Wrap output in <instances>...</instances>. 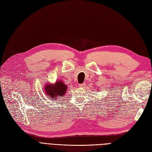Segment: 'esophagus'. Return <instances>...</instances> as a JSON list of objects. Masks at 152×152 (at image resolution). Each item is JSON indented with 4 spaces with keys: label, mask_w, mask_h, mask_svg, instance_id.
Returning <instances> with one entry per match:
<instances>
[{
    "label": "esophagus",
    "mask_w": 152,
    "mask_h": 152,
    "mask_svg": "<svg viewBox=\"0 0 152 152\" xmlns=\"http://www.w3.org/2000/svg\"><path fill=\"white\" fill-rule=\"evenodd\" d=\"M86 83H83V84H79V87H81V88H84V87H86Z\"/></svg>",
    "instance_id": "1"
}]
</instances>
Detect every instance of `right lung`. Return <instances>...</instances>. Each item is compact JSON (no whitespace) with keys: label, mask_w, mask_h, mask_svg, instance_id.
Masks as SVG:
<instances>
[{"label":"right lung","mask_w":152,"mask_h":152,"mask_svg":"<svg viewBox=\"0 0 152 152\" xmlns=\"http://www.w3.org/2000/svg\"><path fill=\"white\" fill-rule=\"evenodd\" d=\"M67 89L68 87L65 84L61 81H58L53 86L51 84L47 85L45 87V91L50 96V98L54 99L59 96H63Z\"/></svg>","instance_id":"add662e5"}]
</instances>
